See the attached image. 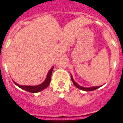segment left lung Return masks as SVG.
<instances>
[{"label":"left lung","instance_id":"obj_1","mask_svg":"<svg viewBox=\"0 0 123 123\" xmlns=\"http://www.w3.org/2000/svg\"><path fill=\"white\" fill-rule=\"evenodd\" d=\"M71 80H72V81H73V83L74 85L76 87H77L78 88H79V89L81 90L86 91V92H88V91L95 90L97 89V88H98L100 87V86H92V87H89V88L83 87V86H81L79 85L78 83H76L74 81V80L73 78V77H72V76H71Z\"/></svg>","mask_w":123,"mask_h":123}]
</instances>
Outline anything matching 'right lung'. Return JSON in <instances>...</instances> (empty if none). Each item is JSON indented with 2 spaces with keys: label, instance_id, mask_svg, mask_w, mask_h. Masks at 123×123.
I'll return each instance as SVG.
<instances>
[{
  "label": "right lung",
  "instance_id": "right-lung-1",
  "mask_svg": "<svg viewBox=\"0 0 123 123\" xmlns=\"http://www.w3.org/2000/svg\"><path fill=\"white\" fill-rule=\"evenodd\" d=\"M53 69H54V67H52L50 71L48 72L47 75V78H46L45 80L43 81V82L40 85H38L37 86H23L20 85L16 83L14 81H13V82L14 83L15 85H17L18 87H19L20 88L26 91V92H31V93H37L39 92H41L43 90H44L45 88L47 87L49 85L50 82V80H51V76H52V73L53 71Z\"/></svg>",
  "mask_w": 123,
  "mask_h": 123
}]
</instances>
